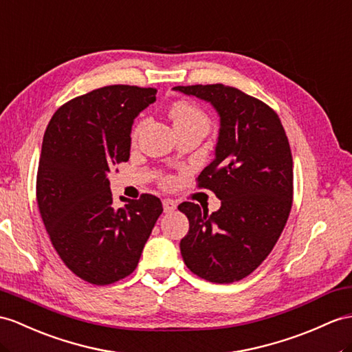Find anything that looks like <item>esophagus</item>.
Listing matches in <instances>:
<instances>
[{"mask_svg":"<svg viewBox=\"0 0 352 352\" xmlns=\"http://www.w3.org/2000/svg\"><path fill=\"white\" fill-rule=\"evenodd\" d=\"M176 206H177V203L175 200H171V199H164V200H162V208H164L166 213L175 212L176 210Z\"/></svg>","mask_w":352,"mask_h":352,"instance_id":"obj_1","label":"esophagus"}]
</instances>
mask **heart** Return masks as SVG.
<instances>
[{"label": "heart", "instance_id": "1", "mask_svg": "<svg viewBox=\"0 0 352 352\" xmlns=\"http://www.w3.org/2000/svg\"><path fill=\"white\" fill-rule=\"evenodd\" d=\"M168 113H170V118H171V121H173V125L176 130H181V128H188V126H204L209 130L208 115H206L199 106L192 104V102H190V101L173 102V104L170 106ZM142 126H143V121H140L134 126L133 134H131L133 139H135V137L139 135ZM164 184L166 185L170 184L168 177L164 179Z\"/></svg>", "mask_w": 352, "mask_h": 352}]
</instances>
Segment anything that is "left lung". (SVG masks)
Returning a JSON list of instances; mask_svg holds the SVG:
<instances>
[{
  "mask_svg": "<svg viewBox=\"0 0 352 352\" xmlns=\"http://www.w3.org/2000/svg\"><path fill=\"white\" fill-rule=\"evenodd\" d=\"M209 101L221 118L217 157L197 177L215 192L217 212L184 201L190 221L182 258L197 276L215 284L241 280L267 258L293 206V157L278 113L261 100L226 85L176 87Z\"/></svg>",
  "mask_w": 352,
  "mask_h": 352,
  "instance_id": "8db88e82",
  "label": "left lung"
}]
</instances>
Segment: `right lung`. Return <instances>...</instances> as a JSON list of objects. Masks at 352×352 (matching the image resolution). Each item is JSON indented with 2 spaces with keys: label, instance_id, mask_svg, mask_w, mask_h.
<instances>
[{
  "label": "right lung",
  "instance_id": "right-lung-1",
  "mask_svg": "<svg viewBox=\"0 0 352 352\" xmlns=\"http://www.w3.org/2000/svg\"><path fill=\"white\" fill-rule=\"evenodd\" d=\"M155 88L110 85L59 107L43 137L37 204L59 258L94 285L126 278L162 213L152 194L116 208L107 175L130 158L133 119ZM118 171V168H116Z\"/></svg>",
  "mask_w": 352,
  "mask_h": 352
}]
</instances>
